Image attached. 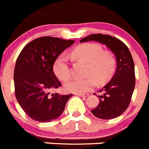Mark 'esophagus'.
<instances>
[{"instance_id": "esophagus-1", "label": "esophagus", "mask_w": 149, "mask_h": 149, "mask_svg": "<svg viewBox=\"0 0 149 149\" xmlns=\"http://www.w3.org/2000/svg\"><path fill=\"white\" fill-rule=\"evenodd\" d=\"M76 95H78V96L80 97H84V98H86V97L88 96V94H80V93H76Z\"/></svg>"}]
</instances>
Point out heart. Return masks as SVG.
<instances>
[{
    "label": "heart",
    "mask_w": 149,
    "mask_h": 149,
    "mask_svg": "<svg viewBox=\"0 0 149 149\" xmlns=\"http://www.w3.org/2000/svg\"><path fill=\"white\" fill-rule=\"evenodd\" d=\"M72 55L88 65L87 75L93 76L99 83L107 81L113 73L115 68L113 56L109 53L104 52L102 48L98 44H81L73 50ZM54 71L61 81H65L69 78L70 68L65 54L59 56L55 61ZM93 77L89 76L84 79H70L65 83V90L72 93H85L95 87V81Z\"/></svg>",
    "instance_id": "1"
}]
</instances>
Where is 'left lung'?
I'll list each match as a JSON object with an SVG mask.
<instances>
[{"label":"left lung","instance_id":"left-lung-1","mask_svg":"<svg viewBox=\"0 0 149 149\" xmlns=\"http://www.w3.org/2000/svg\"><path fill=\"white\" fill-rule=\"evenodd\" d=\"M95 41L106 45L116 58L117 68L110 81L99 92L100 102L91 110L94 116L101 119H112L120 116L126 111L131 101L135 86L134 64L128 47L118 39L107 34H91L80 42Z\"/></svg>","mask_w":149,"mask_h":149}]
</instances>
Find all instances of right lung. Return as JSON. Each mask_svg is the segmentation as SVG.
Wrapping results in <instances>:
<instances>
[{
    "instance_id": "1",
    "label": "right lung",
    "mask_w": 149,
    "mask_h": 149,
    "mask_svg": "<svg viewBox=\"0 0 149 149\" xmlns=\"http://www.w3.org/2000/svg\"><path fill=\"white\" fill-rule=\"evenodd\" d=\"M74 43L57 37H39L22 50L14 72L15 96L24 112L39 122L59 118L73 94L60 95L50 91L62 85L53 68L57 57Z\"/></svg>"
}]
</instances>
